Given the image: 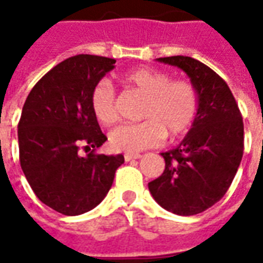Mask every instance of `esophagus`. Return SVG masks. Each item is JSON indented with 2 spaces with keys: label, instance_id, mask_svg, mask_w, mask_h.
I'll return each instance as SVG.
<instances>
[{
  "label": "esophagus",
  "instance_id": "obj_1",
  "mask_svg": "<svg viewBox=\"0 0 263 263\" xmlns=\"http://www.w3.org/2000/svg\"><path fill=\"white\" fill-rule=\"evenodd\" d=\"M139 158H141V155L139 154H125L124 155V159H125V162H131V160L139 159Z\"/></svg>",
  "mask_w": 263,
  "mask_h": 263
}]
</instances>
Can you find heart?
<instances>
[{"mask_svg":"<svg viewBox=\"0 0 263 263\" xmlns=\"http://www.w3.org/2000/svg\"><path fill=\"white\" fill-rule=\"evenodd\" d=\"M129 90L145 96L138 124H126L109 134V145L128 154L159 145L165 137L179 138L187 134L198 114L196 87L186 80H172L165 71L149 67L131 70L122 74ZM92 115L101 125L109 126L118 120L117 96L108 80L97 81L90 92Z\"/></svg>","mask_w":263,"mask_h":263,"instance_id":"obj_1","label":"heart"}]
</instances>
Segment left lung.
I'll list each match as a JSON object with an SVG mask.
<instances>
[{
    "instance_id": "obj_1",
    "label": "left lung",
    "mask_w": 263,
    "mask_h": 263,
    "mask_svg": "<svg viewBox=\"0 0 263 263\" xmlns=\"http://www.w3.org/2000/svg\"><path fill=\"white\" fill-rule=\"evenodd\" d=\"M186 71L198 94V114L177 148L160 154L165 171L148 187L156 203L177 215L203 213L224 197L243 154V122L230 87L189 56L159 58Z\"/></svg>"
}]
</instances>
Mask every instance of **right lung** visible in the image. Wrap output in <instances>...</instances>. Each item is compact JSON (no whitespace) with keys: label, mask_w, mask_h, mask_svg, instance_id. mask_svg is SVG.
Here are the masks:
<instances>
[{"label":"right lung","mask_w":263,"mask_h":263,"mask_svg":"<svg viewBox=\"0 0 263 263\" xmlns=\"http://www.w3.org/2000/svg\"><path fill=\"white\" fill-rule=\"evenodd\" d=\"M114 63L94 54L69 58L37 81L24 104L21 167L36 197L60 214L79 215L98 205L124 163L122 155L96 152L107 137L90 107L91 88Z\"/></svg>","instance_id":"add662e5"}]
</instances>
